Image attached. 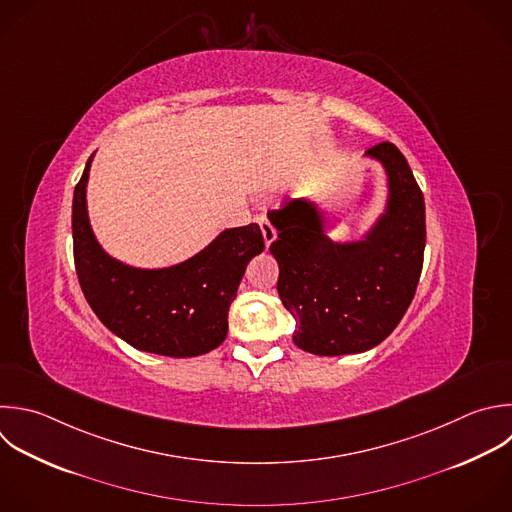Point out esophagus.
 <instances>
[{
    "label": "esophagus",
    "mask_w": 512,
    "mask_h": 512,
    "mask_svg": "<svg viewBox=\"0 0 512 512\" xmlns=\"http://www.w3.org/2000/svg\"><path fill=\"white\" fill-rule=\"evenodd\" d=\"M258 222V226H260V230H262V238H264V244H266V248L276 240V228L266 220V218H258L256 220Z\"/></svg>",
    "instance_id": "34e87169"
}]
</instances>
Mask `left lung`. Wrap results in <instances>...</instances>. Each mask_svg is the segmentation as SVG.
<instances>
[{"label":"left lung","instance_id":"left-lung-1","mask_svg":"<svg viewBox=\"0 0 512 512\" xmlns=\"http://www.w3.org/2000/svg\"><path fill=\"white\" fill-rule=\"evenodd\" d=\"M366 156L386 170L388 200L362 240H330L322 212L308 200L270 212L278 294L296 318L294 344L310 354L342 356L380 344L408 310L422 272L426 220L414 174L390 142Z\"/></svg>","mask_w":512,"mask_h":512}]
</instances>
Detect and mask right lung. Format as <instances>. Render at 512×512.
I'll use <instances>...</instances> for the list:
<instances>
[{
    "label": "right lung",
    "mask_w": 512,
    "mask_h": 512,
    "mask_svg": "<svg viewBox=\"0 0 512 512\" xmlns=\"http://www.w3.org/2000/svg\"><path fill=\"white\" fill-rule=\"evenodd\" d=\"M92 158L72 206L74 262L88 304L106 328L138 350L188 358L218 348L246 266L264 250L258 224L224 230L170 268L128 266L106 254L92 232L86 204Z\"/></svg>",
    "instance_id": "obj_1"
}]
</instances>
